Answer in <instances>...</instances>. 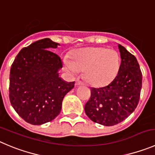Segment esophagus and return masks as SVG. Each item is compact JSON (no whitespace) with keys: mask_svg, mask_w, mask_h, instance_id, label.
Returning <instances> with one entry per match:
<instances>
[{"mask_svg":"<svg viewBox=\"0 0 155 155\" xmlns=\"http://www.w3.org/2000/svg\"><path fill=\"white\" fill-rule=\"evenodd\" d=\"M82 85H84V83L80 80H77L76 82V86H82Z\"/></svg>","mask_w":155,"mask_h":155,"instance_id":"esophagus-1","label":"esophagus"}]
</instances>
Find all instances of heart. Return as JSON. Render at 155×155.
I'll return each mask as SVG.
<instances>
[{
    "mask_svg": "<svg viewBox=\"0 0 155 155\" xmlns=\"http://www.w3.org/2000/svg\"><path fill=\"white\" fill-rule=\"evenodd\" d=\"M69 73L76 75L84 71V78L90 85L105 86L115 79L120 67V56L115 50L105 47H86L75 51L71 60L65 58Z\"/></svg>",
    "mask_w": 155,
    "mask_h": 155,
    "instance_id": "1",
    "label": "heart"
}]
</instances>
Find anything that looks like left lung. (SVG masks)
Listing matches in <instances>:
<instances>
[{
	"mask_svg": "<svg viewBox=\"0 0 155 155\" xmlns=\"http://www.w3.org/2000/svg\"><path fill=\"white\" fill-rule=\"evenodd\" d=\"M121 61L115 79L107 86L91 88V97L85 105L86 115L105 126L117 125L128 118L138 105L142 75L135 56L118 44Z\"/></svg>",
	"mask_w": 155,
	"mask_h": 155,
	"instance_id": "1",
	"label": "left lung"
}]
</instances>
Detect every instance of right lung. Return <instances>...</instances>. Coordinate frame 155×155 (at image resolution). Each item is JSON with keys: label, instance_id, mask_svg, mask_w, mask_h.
I'll return each mask as SVG.
<instances>
[{"label": "right lung", "instance_id": "add662e5", "mask_svg": "<svg viewBox=\"0 0 155 155\" xmlns=\"http://www.w3.org/2000/svg\"><path fill=\"white\" fill-rule=\"evenodd\" d=\"M60 43L50 39L37 40L19 52L10 73V101L24 121L40 125L54 119L65 95L75 82L60 76L63 62L51 50Z\"/></svg>", "mask_w": 155, "mask_h": 155}]
</instances>
